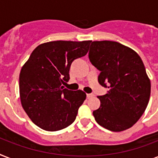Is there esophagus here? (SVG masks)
<instances>
[{"label":"esophagus","instance_id":"esophagus-1","mask_svg":"<svg viewBox=\"0 0 158 158\" xmlns=\"http://www.w3.org/2000/svg\"><path fill=\"white\" fill-rule=\"evenodd\" d=\"M94 95L93 94H87V98H93Z\"/></svg>","mask_w":158,"mask_h":158}]
</instances>
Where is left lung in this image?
Here are the masks:
<instances>
[{"instance_id":"left-lung-1","label":"left lung","mask_w":158,"mask_h":158,"mask_svg":"<svg viewBox=\"0 0 158 158\" xmlns=\"http://www.w3.org/2000/svg\"><path fill=\"white\" fill-rule=\"evenodd\" d=\"M89 57L100 70L99 84L109 89L98 97L101 106L93 112L96 121L114 132L132 127L144 112L151 94V82L140 56L117 42L94 41Z\"/></svg>"}]
</instances>
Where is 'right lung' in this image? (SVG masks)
<instances>
[{"instance_id": "1", "label": "right lung", "mask_w": 158, "mask_h": 158, "mask_svg": "<svg viewBox=\"0 0 158 158\" xmlns=\"http://www.w3.org/2000/svg\"><path fill=\"white\" fill-rule=\"evenodd\" d=\"M91 41H53L33 51L19 74L21 104L36 125L57 131L74 122L86 99L82 90L72 91L63 84L69 79L73 60L85 56Z\"/></svg>"}]
</instances>
